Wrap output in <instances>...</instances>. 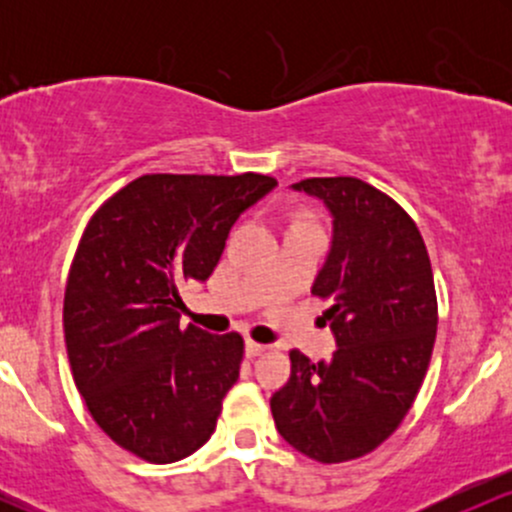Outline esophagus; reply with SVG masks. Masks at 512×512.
Here are the masks:
<instances>
[{"instance_id":"1","label":"esophagus","mask_w":512,"mask_h":512,"mask_svg":"<svg viewBox=\"0 0 512 512\" xmlns=\"http://www.w3.org/2000/svg\"><path fill=\"white\" fill-rule=\"evenodd\" d=\"M264 351H269L267 344L252 342V339H248V342H245V354H248V356H260V354H264Z\"/></svg>"}]
</instances>
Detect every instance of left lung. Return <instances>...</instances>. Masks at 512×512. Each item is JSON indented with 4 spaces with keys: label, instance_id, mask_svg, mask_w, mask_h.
<instances>
[{
    "label": "left lung",
    "instance_id": "left-lung-1",
    "mask_svg": "<svg viewBox=\"0 0 512 512\" xmlns=\"http://www.w3.org/2000/svg\"><path fill=\"white\" fill-rule=\"evenodd\" d=\"M293 190L332 216V245L313 293L330 298V361L291 351L272 395L276 431L322 464L368 455L402 424L426 378L438 327L433 269L419 228L392 197L358 178H308Z\"/></svg>",
    "mask_w": 512,
    "mask_h": 512
}]
</instances>
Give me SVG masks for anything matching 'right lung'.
Instances as JSON below:
<instances>
[{"mask_svg": "<svg viewBox=\"0 0 512 512\" xmlns=\"http://www.w3.org/2000/svg\"><path fill=\"white\" fill-rule=\"evenodd\" d=\"M276 180L142 175L88 221L64 291L76 390L120 448L168 464L202 448L243 361L238 332L180 327L187 281H207L231 226Z\"/></svg>", "mask_w": 512, "mask_h": 512, "instance_id": "1", "label": "right lung"}]
</instances>
